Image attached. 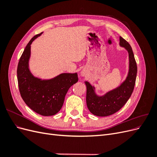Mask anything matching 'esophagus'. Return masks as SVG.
<instances>
[{
	"mask_svg": "<svg viewBox=\"0 0 157 157\" xmlns=\"http://www.w3.org/2000/svg\"><path fill=\"white\" fill-rule=\"evenodd\" d=\"M82 75H84V74H83V73H82Z\"/></svg>",
	"mask_w": 157,
	"mask_h": 157,
	"instance_id": "34e87169",
	"label": "esophagus"
}]
</instances>
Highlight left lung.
<instances>
[{"label":"left lung","mask_w":157,"mask_h":157,"mask_svg":"<svg viewBox=\"0 0 157 157\" xmlns=\"http://www.w3.org/2000/svg\"><path fill=\"white\" fill-rule=\"evenodd\" d=\"M120 45L124 47L129 54V73L125 81L119 87L101 97L95 94L94 87L86 82L87 107L96 116L107 117L119 111L129 99L134 90L137 71L134 55L130 44L121 36Z\"/></svg>","instance_id":"8db88e82"}]
</instances>
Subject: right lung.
<instances>
[{"label":"right lung","instance_id":"1","mask_svg":"<svg viewBox=\"0 0 157 157\" xmlns=\"http://www.w3.org/2000/svg\"><path fill=\"white\" fill-rule=\"evenodd\" d=\"M42 34L33 36L19 61L17 76L19 90L23 100L33 111L42 116H52L63 106L69 88L78 81L77 73H62L50 80L35 77L29 69L31 44Z\"/></svg>","mask_w":157,"mask_h":157}]
</instances>
